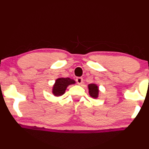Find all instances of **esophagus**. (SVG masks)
<instances>
[{"mask_svg":"<svg viewBox=\"0 0 149 149\" xmlns=\"http://www.w3.org/2000/svg\"><path fill=\"white\" fill-rule=\"evenodd\" d=\"M83 81H84V79H83L82 77L76 78V82L78 85H81L83 84Z\"/></svg>","mask_w":149,"mask_h":149,"instance_id":"1","label":"esophagus"}]
</instances>
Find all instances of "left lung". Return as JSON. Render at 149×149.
<instances>
[{
  "instance_id": "1",
  "label": "left lung",
  "mask_w": 149,
  "mask_h": 149,
  "mask_svg": "<svg viewBox=\"0 0 149 149\" xmlns=\"http://www.w3.org/2000/svg\"><path fill=\"white\" fill-rule=\"evenodd\" d=\"M89 95L93 98H97L99 95V88L95 84H90L89 85Z\"/></svg>"
}]
</instances>
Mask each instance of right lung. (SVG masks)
<instances>
[{
  "mask_svg": "<svg viewBox=\"0 0 149 149\" xmlns=\"http://www.w3.org/2000/svg\"><path fill=\"white\" fill-rule=\"evenodd\" d=\"M74 84L75 81L70 78H58L56 80L54 85L52 93L55 96L62 95L65 93V91L68 85Z\"/></svg>",
  "mask_w": 149,
  "mask_h": 149,
  "instance_id": "1",
  "label": "right lung"
}]
</instances>
